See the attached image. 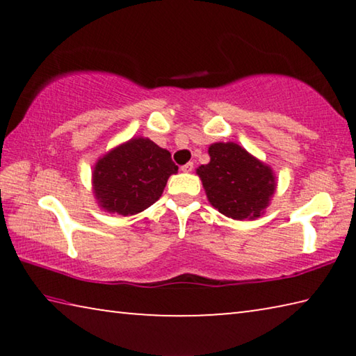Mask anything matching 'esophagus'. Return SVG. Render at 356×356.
Segmentation results:
<instances>
[{"label": "esophagus", "mask_w": 356, "mask_h": 356, "mask_svg": "<svg viewBox=\"0 0 356 356\" xmlns=\"http://www.w3.org/2000/svg\"><path fill=\"white\" fill-rule=\"evenodd\" d=\"M184 172H191L193 170H195V165H193V161H188V163H185L182 168H180Z\"/></svg>", "instance_id": "1"}]
</instances>
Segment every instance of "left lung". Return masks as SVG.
I'll return each mask as SVG.
<instances>
[{"label": "left lung", "instance_id": "left-lung-1", "mask_svg": "<svg viewBox=\"0 0 356 356\" xmlns=\"http://www.w3.org/2000/svg\"><path fill=\"white\" fill-rule=\"evenodd\" d=\"M209 155V163L196 170L209 202L232 220L259 218L276 190L272 168L237 143H215Z\"/></svg>", "mask_w": 356, "mask_h": 356}]
</instances>
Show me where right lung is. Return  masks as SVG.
Listing matches in <instances>:
<instances>
[{
	"label": "right lung",
	"instance_id": "add662e5",
	"mask_svg": "<svg viewBox=\"0 0 356 356\" xmlns=\"http://www.w3.org/2000/svg\"><path fill=\"white\" fill-rule=\"evenodd\" d=\"M176 172L177 166L166 149L159 147L149 138H131L95 163V200L110 213H140L160 200L168 179Z\"/></svg>",
	"mask_w": 356,
	"mask_h": 356
}]
</instances>
